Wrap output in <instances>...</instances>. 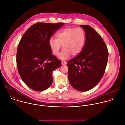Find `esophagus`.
<instances>
[{
  "instance_id": "obj_1",
  "label": "esophagus",
  "mask_w": 125,
  "mask_h": 125,
  "mask_svg": "<svg viewBox=\"0 0 125 125\" xmlns=\"http://www.w3.org/2000/svg\"><path fill=\"white\" fill-rule=\"evenodd\" d=\"M67 64V62H66V61H62V62H61V64L62 65H66Z\"/></svg>"
}]
</instances>
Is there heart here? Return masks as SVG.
<instances>
[{"mask_svg":"<svg viewBox=\"0 0 125 125\" xmlns=\"http://www.w3.org/2000/svg\"><path fill=\"white\" fill-rule=\"evenodd\" d=\"M56 38L51 37L49 40L50 48L55 55H58L62 45L63 50L59 58L65 59L71 54L76 55L83 49L86 35L84 31L80 28H66L61 30L56 34Z\"/></svg>","mask_w":125,"mask_h":125,"instance_id":"1","label":"heart"}]
</instances>
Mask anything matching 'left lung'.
Segmentation results:
<instances>
[{"label":"left lung","mask_w":125,"mask_h":125,"mask_svg":"<svg viewBox=\"0 0 125 125\" xmlns=\"http://www.w3.org/2000/svg\"><path fill=\"white\" fill-rule=\"evenodd\" d=\"M86 41L82 51L67 62L68 78L75 89L86 92L96 86L104 74L108 50L101 36L92 27L81 25Z\"/></svg>","instance_id":"obj_1"}]
</instances>
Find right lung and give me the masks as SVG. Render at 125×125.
Masks as SVG:
<instances>
[{
  "instance_id": "right-lung-1",
  "label": "right lung",
  "mask_w": 125,
  "mask_h": 125,
  "mask_svg": "<svg viewBox=\"0 0 125 125\" xmlns=\"http://www.w3.org/2000/svg\"><path fill=\"white\" fill-rule=\"evenodd\" d=\"M64 23L38 22L23 35L16 53L17 70L24 83L31 89L43 91L53 82L52 73L61 61L52 55L49 45L52 34Z\"/></svg>"
}]
</instances>
